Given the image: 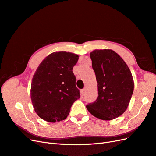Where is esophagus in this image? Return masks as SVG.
I'll list each match as a JSON object with an SVG mask.
<instances>
[{"label":"esophagus","mask_w":156,"mask_h":156,"mask_svg":"<svg viewBox=\"0 0 156 156\" xmlns=\"http://www.w3.org/2000/svg\"><path fill=\"white\" fill-rule=\"evenodd\" d=\"M85 94H86V89L82 90H81V95H82V96H83V95H84Z\"/></svg>","instance_id":"esophagus-1"}]
</instances>
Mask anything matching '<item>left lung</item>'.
Listing matches in <instances>:
<instances>
[{"label": "left lung", "instance_id": "1", "mask_svg": "<svg viewBox=\"0 0 156 156\" xmlns=\"http://www.w3.org/2000/svg\"><path fill=\"white\" fill-rule=\"evenodd\" d=\"M90 58L98 97L86 108L94 117L110 121L121 116L129 106L134 91L133 76L126 62L113 50L95 49Z\"/></svg>", "mask_w": 156, "mask_h": 156}]
</instances>
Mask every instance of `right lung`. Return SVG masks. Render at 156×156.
<instances>
[{
	"label": "right lung",
	"mask_w": 156,
	"mask_h": 156,
	"mask_svg": "<svg viewBox=\"0 0 156 156\" xmlns=\"http://www.w3.org/2000/svg\"><path fill=\"white\" fill-rule=\"evenodd\" d=\"M78 55L60 51L48 55L33 76L31 99L38 116L55 122L65 120L72 105L80 98L73 72Z\"/></svg>",
	"instance_id": "1"
}]
</instances>
